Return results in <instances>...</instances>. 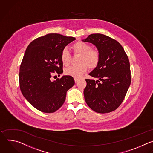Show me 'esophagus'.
<instances>
[{
    "label": "esophagus",
    "instance_id": "obj_1",
    "mask_svg": "<svg viewBox=\"0 0 153 153\" xmlns=\"http://www.w3.org/2000/svg\"><path fill=\"white\" fill-rule=\"evenodd\" d=\"M74 80H75V82L76 83V82L79 81V79L77 78H74Z\"/></svg>",
    "mask_w": 153,
    "mask_h": 153
}]
</instances>
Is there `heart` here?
I'll list each match as a JSON object with an SVG mask.
<instances>
[{
	"label": "heart",
	"mask_w": 153,
	"mask_h": 153,
	"mask_svg": "<svg viewBox=\"0 0 153 153\" xmlns=\"http://www.w3.org/2000/svg\"><path fill=\"white\" fill-rule=\"evenodd\" d=\"M74 52L81 55L78 66H72L65 70V74L75 78H79L85 73L88 66L90 68L94 69L97 68L101 60V55L100 52L94 49H91V46L87 43L84 42H77L72 46ZM61 61L63 65L67 66L69 65L71 53L67 48H64L60 55Z\"/></svg>",
	"instance_id": "b5f03b06"
}]
</instances>
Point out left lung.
I'll return each mask as SVG.
<instances>
[{"instance_id":"obj_1","label":"left lung","mask_w":153,"mask_h":153,"mask_svg":"<svg viewBox=\"0 0 153 153\" xmlns=\"http://www.w3.org/2000/svg\"><path fill=\"white\" fill-rule=\"evenodd\" d=\"M95 45L101 60L90 75L98 79H85L84 90L88 107L99 113L114 111L124 101L131 84L129 59L116 40L101 34H93L83 40Z\"/></svg>"}]
</instances>
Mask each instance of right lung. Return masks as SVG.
I'll return each mask as SVG.
<instances>
[{
    "label": "right lung",
    "instance_id": "right-lung-1",
    "mask_svg": "<svg viewBox=\"0 0 153 153\" xmlns=\"http://www.w3.org/2000/svg\"><path fill=\"white\" fill-rule=\"evenodd\" d=\"M75 40L49 34L30 42L26 49L20 66V88L26 100L42 112L58 110L65 101L67 91L75 84L74 78L69 75L51 80L53 74L63 73L61 52Z\"/></svg>",
    "mask_w": 153,
    "mask_h": 153
}]
</instances>
